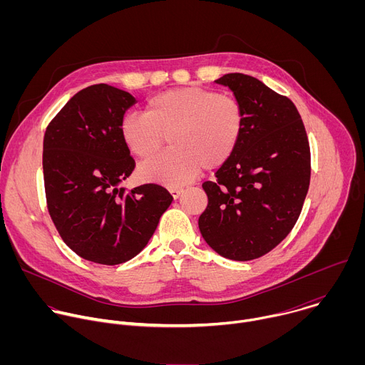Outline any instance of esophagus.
<instances>
[{
	"mask_svg": "<svg viewBox=\"0 0 365 365\" xmlns=\"http://www.w3.org/2000/svg\"><path fill=\"white\" fill-rule=\"evenodd\" d=\"M170 193H172V196H173V199H178L182 193H183V189H179V187H173V189H170Z\"/></svg>",
	"mask_w": 365,
	"mask_h": 365,
	"instance_id": "34e87169",
	"label": "esophagus"
}]
</instances>
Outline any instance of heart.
Returning a JSON list of instances; mask_svg holds the SVG:
<instances>
[{
	"label": "heart",
	"instance_id": "obj_1",
	"mask_svg": "<svg viewBox=\"0 0 365 365\" xmlns=\"http://www.w3.org/2000/svg\"><path fill=\"white\" fill-rule=\"evenodd\" d=\"M242 128L241 103L234 96L200 86L154 95L147 102L145 114L131 113L120 123L123 143L140 159L153 155L169 135L172 148L138 169L141 179L169 187L189 183L202 168L212 170L227 163Z\"/></svg>",
	"mask_w": 365,
	"mask_h": 365
}]
</instances>
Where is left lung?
Segmentation results:
<instances>
[{"mask_svg": "<svg viewBox=\"0 0 365 365\" xmlns=\"http://www.w3.org/2000/svg\"><path fill=\"white\" fill-rule=\"evenodd\" d=\"M215 82L241 103L244 128L217 180L202 185L207 206L197 224L220 255L248 262L272 251L294 227L310 182L309 141L289 98L244 73Z\"/></svg>", "mask_w": 365, "mask_h": 365, "instance_id": "obj_1", "label": "left lung"}]
</instances>
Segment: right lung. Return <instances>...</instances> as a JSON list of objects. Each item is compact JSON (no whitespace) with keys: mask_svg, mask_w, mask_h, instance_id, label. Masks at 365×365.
Returning <instances> with one entry per match:
<instances>
[{"mask_svg":"<svg viewBox=\"0 0 365 365\" xmlns=\"http://www.w3.org/2000/svg\"><path fill=\"white\" fill-rule=\"evenodd\" d=\"M135 102L107 83L88 86L44 133L48 214L66 245L92 263L115 266L135 257L173 200L159 185L120 186L135 166L120 134V123Z\"/></svg>","mask_w":365,"mask_h":365,"instance_id":"obj_1","label":"right lung"}]
</instances>
